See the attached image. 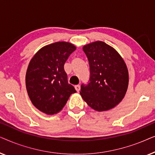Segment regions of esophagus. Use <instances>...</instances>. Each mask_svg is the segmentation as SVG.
Returning a JSON list of instances; mask_svg holds the SVG:
<instances>
[{
  "label": "esophagus",
  "instance_id": "esophagus-1",
  "mask_svg": "<svg viewBox=\"0 0 155 155\" xmlns=\"http://www.w3.org/2000/svg\"><path fill=\"white\" fill-rule=\"evenodd\" d=\"M75 90L77 92H79L80 90V85H79V84H77V85H75Z\"/></svg>",
  "mask_w": 155,
  "mask_h": 155
}]
</instances>
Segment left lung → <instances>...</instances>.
<instances>
[{
  "label": "left lung",
  "mask_w": 155,
  "mask_h": 155,
  "mask_svg": "<svg viewBox=\"0 0 155 155\" xmlns=\"http://www.w3.org/2000/svg\"><path fill=\"white\" fill-rule=\"evenodd\" d=\"M90 64V80L82 84L80 94L97 111H107L118 104L128 85V71L124 59L113 47L97 41L84 46Z\"/></svg>",
  "instance_id": "1"
}]
</instances>
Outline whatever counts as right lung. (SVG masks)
Wrapping results in <instances>:
<instances>
[{
    "label": "right lung",
    "mask_w": 155,
    "mask_h": 155,
    "mask_svg": "<svg viewBox=\"0 0 155 155\" xmlns=\"http://www.w3.org/2000/svg\"><path fill=\"white\" fill-rule=\"evenodd\" d=\"M76 49L69 42L59 41L44 46L29 63L26 87L35 107L48 115L58 113L75 87L68 82L64 64Z\"/></svg>",
    "instance_id": "right-lung-1"
}]
</instances>
